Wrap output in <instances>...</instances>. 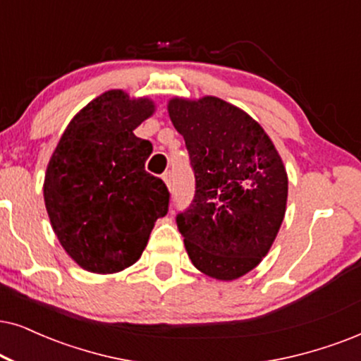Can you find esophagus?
Segmentation results:
<instances>
[{
	"instance_id": "obj_1",
	"label": "esophagus",
	"mask_w": 361,
	"mask_h": 361,
	"mask_svg": "<svg viewBox=\"0 0 361 361\" xmlns=\"http://www.w3.org/2000/svg\"><path fill=\"white\" fill-rule=\"evenodd\" d=\"M163 181H165V185L168 186V188H171V185H173V173H165V175H163Z\"/></svg>"
}]
</instances>
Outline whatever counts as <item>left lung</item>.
I'll return each mask as SVG.
<instances>
[{
  "label": "left lung",
  "instance_id": "obj_1",
  "mask_svg": "<svg viewBox=\"0 0 361 361\" xmlns=\"http://www.w3.org/2000/svg\"><path fill=\"white\" fill-rule=\"evenodd\" d=\"M195 171V198L176 218L200 271L231 281L257 268L285 218L288 175L267 131L216 97L168 102Z\"/></svg>",
  "mask_w": 361,
  "mask_h": 361
}]
</instances>
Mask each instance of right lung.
I'll return each mask as SVG.
<instances>
[{
    "label": "right lung",
    "mask_w": 361,
    "mask_h": 361,
    "mask_svg": "<svg viewBox=\"0 0 361 361\" xmlns=\"http://www.w3.org/2000/svg\"><path fill=\"white\" fill-rule=\"evenodd\" d=\"M154 102L104 91L68 123L49 158L43 195L65 252L86 271L111 275L138 262L168 212L165 183L145 171L152 143L133 131Z\"/></svg>",
    "instance_id": "add662e5"
}]
</instances>
